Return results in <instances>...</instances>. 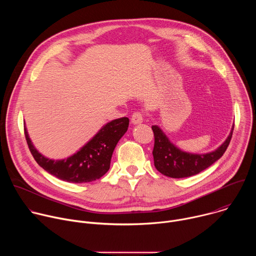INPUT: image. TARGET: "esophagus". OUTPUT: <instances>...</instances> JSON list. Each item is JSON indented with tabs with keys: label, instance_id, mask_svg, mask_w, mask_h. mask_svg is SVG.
I'll return each mask as SVG.
<instances>
[{
	"label": "esophagus",
	"instance_id": "esophagus-1",
	"mask_svg": "<svg viewBox=\"0 0 256 256\" xmlns=\"http://www.w3.org/2000/svg\"><path fill=\"white\" fill-rule=\"evenodd\" d=\"M142 112H134L132 116V118H130V122L132 124H140L142 122Z\"/></svg>",
	"mask_w": 256,
	"mask_h": 256
}]
</instances>
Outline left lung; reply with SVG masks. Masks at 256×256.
I'll return each instance as SVG.
<instances>
[{"label": "left lung", "instance_id": "1", "mask_svg": "<svg viewBox=\"0 0 256 256\" xmlns=\"http://www.w3.org/2000/svg\"><path fill=\"white\" fill-rule=\"evenodd\" d=\"M233 128L234 124L228 138L214 151L206 154H194L180 150L169 140L160 126H152L155 136L153 149L154 165L160 173L172 178H184L196 175L223 156L230 144Z\"/></svg>", "mask_w": 256, "mask_h": 256}]
</instances>
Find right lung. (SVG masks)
Listing matches in <instances>:
<instances>
[{
  "label": "right lung",
  "instance_id": "add662e5",
  "mask_svg": "<svg viewBox=\"0 0 256 256\" xmlns=\"http://www.w3.org/2000/svg\"><path fill=\"white\" fill-rule=\"evenodd\" d=\"M128 124V118L107 122L76 153L56 160L46 157L34 147L26 124L24 132L29 150L40 167L60 180L72 184H86L99 179L110 168L116 146L126 132Z\"/></svg>",
  "mask_w": 256,
  "mask_h": 256
}]
</instances>
